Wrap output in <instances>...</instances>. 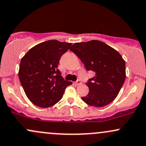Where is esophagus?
Masks as SVG:
<instances>
[{
	"mask_svg": "<svg viewBox=\"0 0 146 146\" xmlns=\"http://www.w3.org/2000/svg\"><path fill=\"white\" fill-rule=\"evenodd\" d=\"M81 82L80 81H77L76 82H75V85L76 86H78V85H81Z\"/></svg>",
	"mask_w": 146,
	"mask_h": 146,
	"instance_id": "esophagus-1",
	"label": "esophagus"
}]
</instances>
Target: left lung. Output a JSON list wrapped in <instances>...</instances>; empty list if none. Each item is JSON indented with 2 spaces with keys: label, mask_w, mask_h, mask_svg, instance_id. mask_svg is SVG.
I'll use <instances>...</instances> for the list:
<instances>
[{
  "label": "left lung",
  "mask_w": 146,
  "mask_h": 146,
  "mask_svg": "<svg viewBox=\"0 0 146 146\" xmlns=\"http://www.w3.org/2000/svg\"><path fill=\"white\" fill-rule=\"evenodd\" d=\"M70 50L76 54L87 70L95 72V76L86 84L89 93L81 97L82 100L95 108L104 107L112 103L125 79V62L121 55L97 40L76 42Z\"/></svg>",
  "instance_id": "1"
}]
</instances>
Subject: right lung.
Wrapping results in <instances>:
<instances>
[{
	"label": "right lung",
	"mask_w": 146,
	"mask_h": 146,
	"mask_svg": "<svg viewBox=\"0 0 146 146\" xmlns=\"http://www.w3.org/2000/svg\"><path fill=\"white\" fill-rule=\"evenodd\" d=\"M71 45L57 40H47L31 48L21 58L19 79L26 96L35 106H54L72 83L63 79L57 69L60 57Z\"/></svg>",
	"instance_id": "right-lung-1"
}]
</instances>
